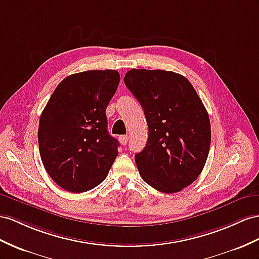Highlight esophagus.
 Returning a JSON list of instances; mask_svg holds the SVG:
<instances>
[{
    "instance_id": "obj_1",
    "label": "esophagus",
    "mask_w": 259,
    "mask_h": 259,
    "mask_svg": "<svg viewBox=\"0 0 259 259\" xmlns=\"http://www.w3.org/2000/svg\"><path fill=\"white\" fill-rule=\"evenodd\" d=\"M128 139H129L128 136H120V137H119V141H120V143L122 145H125L128 142Z\"/></svg>"
}]
</instances>
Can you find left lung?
Instances as JSON below:
<instances>
[{
	"label": "left lung",
	"mask_w": 259,
	"mask_h": 259,
	"mask_svg": "<svg viewBox=\"0 0 259 259\" xmlns=\"http://www.w3.org/2000/svg\"><path fill=\"white\" fill-rule=\"evenodd\" d=\"M124 84L140 103L149 125L145 148L135 155L143 181L165 194L194 183L207 162L209 115L188 79L175 72L137 70Z\"/></svg>",
	"instance_id": "left-lung-1"
}]
</instances>
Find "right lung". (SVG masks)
<instances>
[{
	"label": "right lung",
	"mask_w": 259,
	"mask_h": 259,
	"mask_svg": "<svg viewBox=\"0 0 259 259\" xmlns=\"http://www.w3.org/2000/svg\"><path fill=\"white\" fill-rule=\"evenodd\" d=\"M119 82L120 75L115 70L69 75L42 110L39 152L47 173L61 188L83 193L107 176L119 143L108 134L106 108Z\"/></svg>",
	"instance_id": "obj_1"
}]
</instances>
